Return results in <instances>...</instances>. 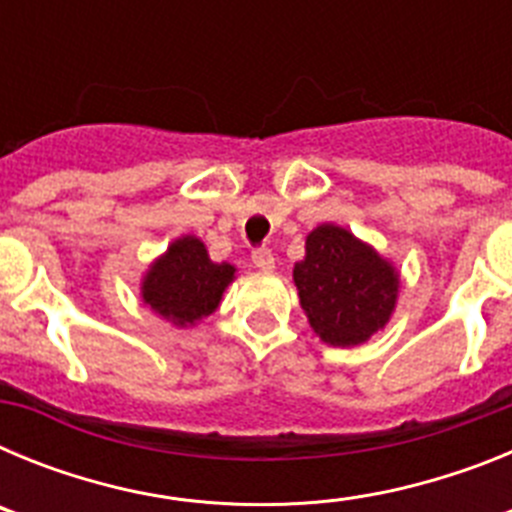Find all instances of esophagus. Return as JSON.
Segmentation results:
<instances>
[{
	"label": "esophagus",
	"instance_id": "esophagus-1",
	"mask_svg": "<svg viewBox=\"0 0 512 512\" xmlns=\"http://www.w3.org/2000/svg\"><path fill=\"white\" fill-rule=\"evenodd\" d=\"M253 264L261 271H274L277 259H274V253H271L269 248H259V251H253Z\"/></svg>",
	"mask_w": 512,
	"mask_h": 512
}]
</instances>
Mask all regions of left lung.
Wrapping results in <instances>:
<instances>
[{"mask_svg":"<svg viewBox=\"0 0 512 512\" xmlns=\"http://www.w3.org/2000/svg\"><path fill=\"white\" fill-rule=\"evenodd\" d=\"M292 279L315 336L328 346L366 343L390 323L400 271L390 259L336 223L312 228Z\"/></svg>","mask_w":512,"mask_h":512,"instance_id":"8db88e82","label":"left lung"}]
</instances>
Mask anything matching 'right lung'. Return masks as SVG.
Returning <instances> with one entry per match:
<instances>
[{"label":"right lung","instance_id":"right-lung-1","mask_svg":"<svg viewBox=\"0 0 512 512\" xmlns=\"http://www.w3.org/2000/svg\"><path fill=\"white\" fill-rule=\"evenodd\" d=\"M235 266L210 259L197 235H179L140 279V300L174 328H194L220 307Z\"/></svg>","mask_w":512,"mask_h":512}]
</instances>
